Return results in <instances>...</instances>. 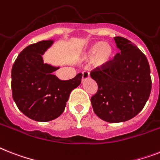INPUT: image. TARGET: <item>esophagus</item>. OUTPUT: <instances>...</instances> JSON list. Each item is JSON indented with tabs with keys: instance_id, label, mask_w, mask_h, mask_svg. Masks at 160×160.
Returning <instances> with one entry per match:
<instances>
[{
	"instance_id": "1",
	"label": "esophagus",
	"mask_w": 160,
	"mask_h": 160,
	"mask_svg": "<svg viewBox=\"0 0 160 160\" xmlns=\"http://www.w3.org/2000/svg\"><path fill=\"white\" fill-rule=\"evenodd\" d=\"M89 77V73L88 71H84L82 73V81L86 80Z\"/></svg>"
}]
</instances>
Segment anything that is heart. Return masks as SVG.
Segmentation results:
<instances>
[{"label":"heart","mask_w":160,"mask_h":160,"mask_svg":"<svg viewBox=\"0 0 160 160\" xmlns=\"http://www.w3.org/2000/svg\"><path fill=\"white\" fill-rule=\"evenodd\" d=\"M113 55V50L110 44L98 42L92 44L80 56V61L85 62L92 60L93 65L97 68L107 66Z\"/></svg>","instance_id":"b5f03b06"}]
</instances>
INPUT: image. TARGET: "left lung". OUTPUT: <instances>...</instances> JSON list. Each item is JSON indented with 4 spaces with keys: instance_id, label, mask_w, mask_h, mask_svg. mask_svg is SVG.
Here are the masks:
<instances>
[{
    "instance_id": "1",
    "label": "left lung",
    "mask_w": 160,
    "mask_h": 160,
    "mask_svg": "<svg viewBox=\"0 0 160 160\" xmlns=\"http://www.w3.org/2000/svg\"><path fill=\"white\" fill-rule=\"evenodd\" d=\"M119 53L90 76L98 84L91 97L93 112L108 122L132 119L143 109L151 92L150 68L145 55L122 37L114 38Z\"/></svg>"
}]
</instances>
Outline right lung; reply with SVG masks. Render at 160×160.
I'll list each match as a JSON object with an SVG mask.
<instances>
[{"label": "right lung", "mask_w": 160, "mask_h": 160, "mask_svg": "<svg viewBox=\"0 0 160 160\" xmlns=\"http://www.w3.org/2000/svg\"><path fill=\"white\" fill-rule=\"evenodd\" d=\"M52 43L53 40H43L26 47L11 70L13 99L25 116L37 122L58 118L71 92L81 83V73L62 80L52 74L59 67L44 63L42 56Z\"/></svg>", "instance_id": "right-lung-1"}]
</instances>
